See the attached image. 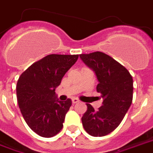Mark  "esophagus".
Listing matches in <instances>:
<instances>
[{
	"instance_id": "obj_1",
	"label": "esophagus",
	"mask_w": 153,
	"mask_h": 153,
	"mask_svg": "<svg viewBox=\"0 0 153 153\" xmlns=\"http://www.w3.org/2000/svg\"><path fill=\"white\" fill-rule=\"evenodd\" d=\"M78 102H79V100L76 99V98H74V99L72 100V103H73L74 105V104H76V103H78Z\"/></svg>"
}]
</instances>
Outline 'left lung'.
<instances>
[{
    "instance_id": "1",
    "label": "left lung",
    "mask_w": 153,
    "mask_h": 153,
    "mask_svg": "<svg viewBox=\"0 0 153 153\" xmlns=\"http://www.w3.org/2000/svg\"><path fill=\"white\" fill-rule=\"evenodd\" d=\"M80 58L95 72L97 91L103 102L98 110L90 104L82 117L83 128L91 136L107 135L122 123L133 99V79L123 65L101 52L80 54Z\"/></svg>"
}]
</instances>
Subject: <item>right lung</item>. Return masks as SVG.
Listing matches in <instances>:
<instances>
[{
    "instance_id": "right-lung-1",
    "label": "right lung",
    "mask_w": 153,
    "mask_h": 153,
    "mask_svg": "<svg viewBox=\"0 0 153 153\" xmlns=\"http://www.w3.org/2000/svg\"><path fill=\"white\" fill-rule=\"evenodd\" d=\"M78 58L79 55L50 54L19 77L16 87L19 108L28 126L39 136L53 137L63 127L72 102L71 99L58 100L55 89Z\"/></svg>"
}]
</instances>
